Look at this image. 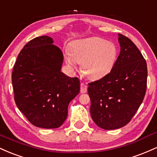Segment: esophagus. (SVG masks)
I'll return each mask as SVG.
<instances>
[{"instance_id":"obj_1","label":"esophagus","mask_w":157,"mask_h":157,"mask_svg":"<svg viewBox=\"0 0 157 157\" xmlns=\"http://www.w3.org/2000/svg\"><path fill=\"white\" fill-rule=\"evenodd\" d=\"M87 89H88L87 86H86L85 83H83V82H82L80 85V92L81 93H86L87 92Z\"/></svg>"}]
</instances>
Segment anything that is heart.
I'll return each instance as SVG.
<instances>
[{"instance_id":"heart-1","label":"heart","mask_w":157,"mask_h":157,"mask_svg":"<svg viewBox=\"0 0 157 157\" xmlns=\"http://www.w3.org/2000/svg\"><path fill=\"white\" fill-rule=\"evenodd\" d=\"M118 55L113 43L98 37L77 40L65 52V60L71 67L81 63V70L89 80L102 78L111 71Z\"/></svg>"}]
</instances>
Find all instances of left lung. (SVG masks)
Instances as JSON below:
<instances>
[{
	"label": "left lung",
	"instance_id": "obj_1",
	"mask_svg": "<svg viewBox=\"0 0 157 157\" xmlns=\"http://www.w3.org/2000/svg\"><path fill=\"white\" fill-rule=\"evenodd\" d=\"M118 37L120 52L113 68L88 87L91 118L105 130L120 128L131 121L147 88L146 61L130 39L121 34Z\"/></svg>",
	"mask_w": 157,
	"mask_h": 157
}]
</instances>
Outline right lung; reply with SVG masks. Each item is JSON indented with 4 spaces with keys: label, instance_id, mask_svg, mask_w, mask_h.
<instances>
[{
    "label": "right lung",
    "instance_id": "1",
    "mask_svg": "<svg viewBox=\"0 0 157 157\" xmlns=\"http://www.w3.org/2000/svg\"><path fill=\"white\" fill-rule=\"evenodd\" d=\"M48 36L34 38L17 56L12 82L17 108L32 125L57 128L67 118L68 105L80 92L77 77L62 71L63 55Z\"/></svg>",
    "mask_w": 157,
    "mask_h": 157
}]
</instances>
